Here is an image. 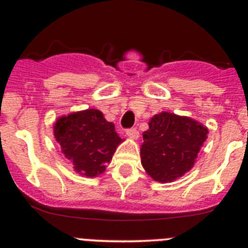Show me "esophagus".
<instances>
[{"label": "esophagus", "instance_id": "1", "mask_svg": "<svg viewBox=\"0 0 248 248\" xmlns=\"http://www.w3.org/2000/svg\"><path fill=\"white\" fill-rule=\"evenodd\" d=\"M126 134L128 138L133 139V140H137L139 138V131L137 128H129L126 131Z\"/></svg>", "mask_w": 248, "mask_h": 248}]
</instances>
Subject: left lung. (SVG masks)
Returning a JSON list of instances; mask_svg holds the SVG:
<instances>
[{
	"instance_id": "left-lung-1",
	"label": "left lung",
	"mask_w": 248,
	"mask_h": 248,
	"mask_svg": "<svg viewBox=\"0 0 248 248\" xmlns=\"http://www.w3.org/2000/svg\"><path fill=\"white\" fill-rule=\"evenodd\" d=\"M207 132L204 124L191 117L166 111L155 115L142 133L140 147L145 171L163 184L181 177L194 166Z\"/></svg>"
}]
</instances>
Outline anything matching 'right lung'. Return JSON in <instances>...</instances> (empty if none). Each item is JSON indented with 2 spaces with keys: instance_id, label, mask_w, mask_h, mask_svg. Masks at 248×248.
<instances>
[{
  "instance_id": "add662e5",
  "label": "right lung",
  "mask_w": 248,
  "mask_h": 248,
  "mask_svg": "<svg viewBox=\"0 0 248 248\" xmlns=\"http://www.w3.org/2000/svg\"><path fill=\"white\" fill-rule=\"evenodd\" d=\"M54 136L74 170L87 177L104 172L107 163L122 142L114 124L107 121L97 109L59 117L54 124Z\"/></svg>"
}]
</instances>
